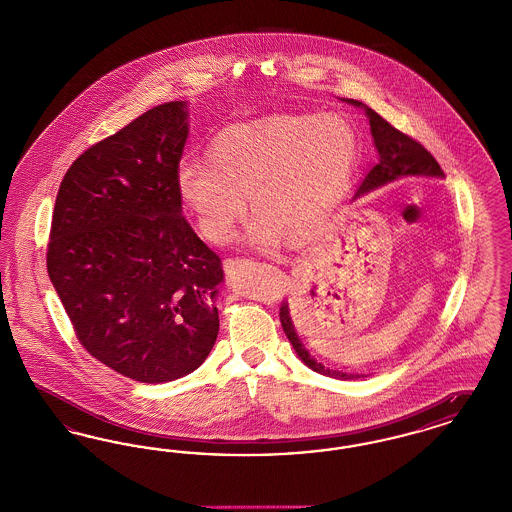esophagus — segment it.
Listing matches in <instances>:
<instances>
[{
	"label": "esophagus",
	"mask_w": 512,
	"mask_h": 512,
	"mask_svg": "<svg viewBox=\"0 0 512 512\" xmlns=\"http://www.w3.org/2000/svg\"><path fill=\"white\" fill-rule=\"evenodd\" d=\"M242 263H245V259H224V270L226 272H230V270H234V268L240 267Z\"/></svg>",
	"instance_id": "esophagus-1"
}]
</instances>
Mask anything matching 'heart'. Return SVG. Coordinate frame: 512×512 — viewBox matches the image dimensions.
<instances>
[{
  "label": "heart",
  "mask_w": 512,
  "mask_h": 512,
  "mask_svg": "<svg viewBox=\"0 0 512 512\" xmlns=\"http://www.w3.org/2000/svg\"><path fill=\"white\" fill-rule=\"evenodd\" d=\"M351 126L336 115L280 117L222 134L209 161L188 159L176 186L211 244H228L245 217L251 195L247 240L274 249L282 234L305 240L324 224L355 165Z\"/></svg>",
  "instance_id": "b5f03b06"
}]
</instances>
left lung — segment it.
I'll return each mask as SVG.
<instances>
[{"instance_id": "left-lung-1", "label": "left lung", "mask_w": 512, "mask_h": 512, "mask_svg": "<svg viewBox=\"0 0 512 512\" xmlns=\"http://www.w3.org/2000/svg\"><path fill=\"white\" fill-rule=\"evenodd\" d=\"M351 103L359 105V107H365L368 121H370V132H372V138H374V146H376L378 155H380L378 163L368 171L355 195L365 194L368 190L384 186V184L393 182L401 176H420V174H424V176H443V171H441L438 161L434 159V155L420 142H416L409 134H403L395 126H391L390 122L382 119L376 111H372L361 101L351 99ZM280 322H282V328H284L288 340L292 341L295 353L301 357V361L309 368H313L318 374L338 378V380L361 378L359 374H347V372H340V370L324 368L322 363H317L315 357L309 355V351L305 349V345L301 343L295 328H293L288 301H282V305H280Z\"/></svg>"}]
</instances>
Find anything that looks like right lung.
Here are the masks:
<instances>
[{
    "label": "right lung",
    "instance_id": "add662e5",
    "mask_svg": "<svg viewBox=\"0 0 512 512\" xmlns=\"http://www.w3.org/2000/svg\"><path fill=\"white\" fill-rule=\"evenodd\" d=\"M184 103L157 105L88 147L65 174L48 274L80 345L144 384L178 380L219 334L220 257L182 215Z\"/></svg>",
    "mask_w": 512,
    "mask_h": 512
}]
</instances>
